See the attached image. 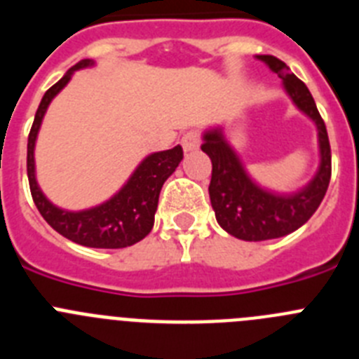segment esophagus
Returning <instances> with one entry per match:
<instances>
[{
  "label": "esophagus",
  "mask_w": 359,
  "mask_h": 359,
  "mask_svg": "<svg viewBox=\"0 0 359 359\" xmlns=\"http://www.w3.org/2000/svg\"><path fill=\"white\" fill-rule=\"evenodd\" d=\"M201 140H199V133L196 129H190L183 135L182 138V145H183V151L190 152V151H196L199 147Z\"/></svg>",
  "instance_id": "esophagus-1"
}]
</instances>
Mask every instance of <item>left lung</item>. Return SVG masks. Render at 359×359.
Listing matches in <instances>:
<instances>
[{
    "label": "left lung",
    "instance_id": "1",
    "mask_svg": "<svg viewBox=\"0 0 359 359\" xmlns=\"http://www.w3.org/2000/svg\"><path fill=\"white\" fill-rule=\"evenodd\" d=\"M257 59L277 73L294 106L316 123L320 167L302 190L294 194H275L261 189L248 176L236 151L224 138L223 129L214 128L205 133L201 149L212 160L208 194L215 219L230 236L243 241L277 239L298 230L320 207L331 182V145L313 95L300 79L290 73L286 62L273 55H257Z\"/></svg>",
    "mask_w": 359,
    "mask_h": 359
}]
</instances>
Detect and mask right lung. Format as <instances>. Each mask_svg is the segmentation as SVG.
<instances>
[{
	"label": "right lung",
	"instance_id": "obj_1",
	"mask_svg": "<svg viewBox=\"0 0 359 359\" xmlns=\"http://www.w3.org/2000/svg\"><path fill=\"white\" fill-rule=\"evenodd\" d=\"M93 66L91 59H82L81 62L69 68L65 77L44 93L36 118L32 123L28 135L27 151V172L30 192L37 210L55 231L73 243L88 246V248H128L144 239L154 224V214L158 208V198L165 180L176 170L183 160L182 145L149 154L138 167L128 183L106 203L98 207L81 212H69L55 207L46 199L43 190L36 182V161H34V147H36L37 133H39L43 116L48 109L50 102L72 79L73 72Z\"/></svg>",
	"mask_w": 359,
	"mask_h": 359
}]
</instances>
